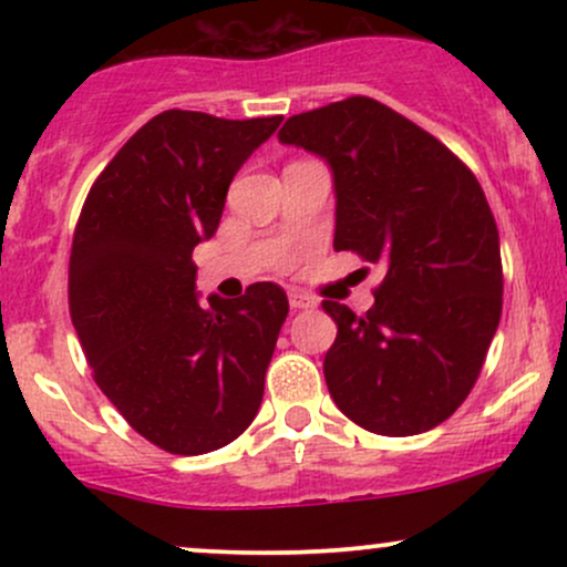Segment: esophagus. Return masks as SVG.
I'll return each mask as SVG.
<instances>
[{"label":"esophagus","mask_w":567,"mask_h":567,"mask_svg":"<svg viewBox=\"0 0 567 567\" xmlns=\"http://www.w3.org/2000/svg\"><path fill=\"white\" fill-rule=\"evenodd\" d=\"M290 306H292V309H315L317 301L311 296H306V292L292 290L290 292Z\"/></svg>","instance_id":"obj_1"}]
</instances>
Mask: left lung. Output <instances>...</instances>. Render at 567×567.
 I'll use <instances>...</instances> for the list:
<instances>
[{
	"label": "left lung",
	"instance_id": "1",
	"mask_svg": "<svg viewBox=\"0 0 567 567\" xmlns=\"http://www.w3.org/2000/svg\"><path fill=\"white\" fill-rule=\"evenodd\" d=\"M277 138L328 162L336 250L386 269L362 317L322 301L338 324L324 354L330 396L368 432H429L472 392L501 320L483 186L434 135L365 95L290 116Z\"/></svg>",
	"mask_w": 567,
	"mask_h": 567
}]
</instances>
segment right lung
<instances>
[{"mask_svg":"<svg viewBox=\"0 0 567 567\" xmlns=\"http://www.w3.org/2000/svg\"><path fill=\"white\" fill-rule=\"evenodd\" d=\"M282 116L171 109L97 175L69 261V309L95 383L141 437L175 455L237 440L256 419L288 296L256 282L199 303L192 250L216 234L231 178Z\"/></svg>","mask_w":567,"mask_h":567,"instance_id":"add662e5","label":"right lung"}]
</instances>
